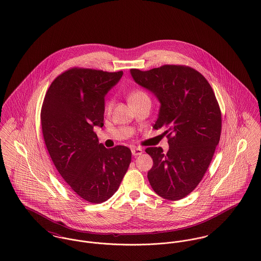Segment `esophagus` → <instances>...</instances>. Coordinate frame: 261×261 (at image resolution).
<instances>
[{
    "mask_svg": "<svg viewBox=\"0 0 261 261\" xmlns=\"http://www.w3.org/2000/svg\"><path fill=\"white\" fill-rule=\"evenodd\" d=\"M142 153H143V149L140 148V147H135V148L132 149V154H133L134 156H139V155H141Z\"/></svg>",
    "mask_w": 261,
    "mask_h": 261,
    "instance_id": "1",
    "label": "esophagus"
}]
</instances>
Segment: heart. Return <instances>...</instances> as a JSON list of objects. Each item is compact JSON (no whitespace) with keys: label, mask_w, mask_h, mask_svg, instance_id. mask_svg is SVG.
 <instances>
[{"label":"heart","mask_w":261,"mask_h":261,"mask_svg":"<svg viewBox=\"0 0 261 261\" xmlns=\"http://www.w3.org/2000/svg\"><path fill=\"white\" fill-rule=\"evenodd\" d=\"M149 98L148 97V94L145 92L144 90L140 89V88H136V89H133L129 96H128V100L129 102H134V101H139V100H142V99H147ZM114 106V100L113 98H107L104 102V110L109 113L112 111V108Z\"/></svg>","instance_id":"obj_1"}]
</instances>
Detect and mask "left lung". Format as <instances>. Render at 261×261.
<instances>
[{
  "instance_id": "1",
  "label": "left lung",
  "mask_w": 261,
  "mask_h": 261,
  "mask_svg": "<svg viewBox=\"0 0 261 261\" xmlns=\"http://www.w3.org/2000/svg\"><path fill=\"white\" fill-rule=\"evenodd\" d=\"M130 72L159 99L153 128H163L169 143L167 153L161 147L145 149L153 159L150 185L165 199H182L202 180L220 140L222 120L215 94L201 73L185 65Z\"/></svg>"
}]
</instances>
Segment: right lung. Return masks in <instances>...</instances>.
<instances>
[{
	"instance_id": "right-lung-1",
	"label": "right lung",
	"mask_w": 261,
	"mask_h": 261,
	"mask_svg": "<svg viewBox=\"0 0 261 261\" xmlns=\"http://www.w3.org/2000/svg\"><path fill=\"white\" fill-rule=\"evenodd\" d=\"M122 71L71 68L46 92L41 124L46 147L59 173L85 201L108 200L131 162V150L99 143L94 126L104 125V97L121 79Z\"/></svg>"
}]
</instances>
